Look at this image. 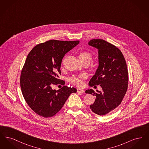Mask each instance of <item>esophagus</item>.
I'll list each match as a JSON object with an SVG mask.
<instances>
[{"instance_id":"esophagus-1","label":"esophagus","mask_w":149,"mask_h":149,"mask_svg":"<svg viewBox=\"0 0 149 149\" xmlns=\"http://www.w3.org/2000/svg\"><path fill=\"white\" fill-rule=\"evenodd\" d=\"M84 90H83V89H79V88H78L77 89V92L78 93H84Z\"/></svg>"}]
</instances>
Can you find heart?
<instances>
[{"mask_svg":"<svg viewBox=\"0 0 149 149\" xmlns=\"http://www.w3.org/2000/svg\"><path fill=\"white\" fill-rule=\"evenodd\" d=\"M92 54L86 51H81L79 54V58L83 64H89L92 60ZM85 78V75L80 74L77 76H72L70 78V81L78 86H82L84 85L83 80Z\"/></svg>","mask_w":149,"mask_h":149,"instance_id":"obj_1","label":"heart"}]
</instances>
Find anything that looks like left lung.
<instances>
[{"instance_id":"8db88e82","label":"left lung","mask_w":149,"mask_h":149,"mask_svg":"<svg viewBox=\"0 0 149 149\" xmlns=\"http://www.w3.org/2000/svg\"><path fill=\"white\" fill-rule=\"evenodd\" d=\"M89 45L97 48L99 52V66L89 84L91 86L100 85L103 91L88 89L85 93L96 97L94 103L90 106L92 112L104 116L118 106L126 93L127 64L120 50L105 40L93 39Z\"/></svg>"}]
</instances>
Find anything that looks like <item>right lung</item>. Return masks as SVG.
Returning a JSON list of instances; mask_svg holds the SVG:
<instances>
[{
    "label": "right lung",
    "instance_id": "obj_1",
    "mask_svg": "<svg viewBox=\"0 0 149 149\" xmlns=\"http://www.w3.org/2000/svg\"><path fill=\"white\" fill-rule=\"evenodd\" d=\"M79 41L51 40L35 46L27 57L22 69L20 85L23 96L36 113L45 118L60 111L75 88L63 86L56 91L53 85L65 84L59 79L64 55Z\"/></svg>",
    "mask_w": 149,
    "mask_h": 149
}]
</instances>
